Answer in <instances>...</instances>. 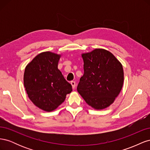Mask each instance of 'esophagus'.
I'll return each instance as SVG.
<instances>
[{
	"label": "esophagus",
	"mask_w": 150,
	"mask_h": 150,
	"mask_svg": "<svg viewBox=\"0 0 150 150\" xmlns=\"http://www.w3.org/2000/svg\"><path fill=\"white\" fill-rule=\"evenodd\" d=\"M71 85H72V88H73V89H74L75 87H76V82H75V81H72L71 82Z\"/></svg>",
	"instance_id": "34e87169"
}]
</instances>
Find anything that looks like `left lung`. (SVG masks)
<instances>
[{
  "instance_id": "left-lung-1",
  "label": "left lung",
  "mask_w": 150,
  "mask_h": 150,
  "mask_svg": "<svg viewBox=\"0 0 150 150\" xmlns=\"http://www.w3.org/2000/svg\"><path fill=\"white\" fill-rule=\"evenodd\" d=\"M81 56L84 74L77 90L89 106L97 110L105 109L114 103L123 85L121 63L104 49H95Z\"/></svg>"
}]
</instances>
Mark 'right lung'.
Wrapping results in <instances>:
<instances>
[{"mask_svg":"<svg viewBox=\"0 0 150 150\" xmlns=\"http://www.w3.org/2000/svg\"><path fill=\"white\" fill-rule=\"evenodd\" d=\"M61 54H39L26 66L24 85L30 100L44 111L51 112L64 101L72 86L58 69Z\"/></svg>","mask_w":150,"mask_h":150,"instance_id":"right-lung-1","label":"right lung"}]
</instances>
